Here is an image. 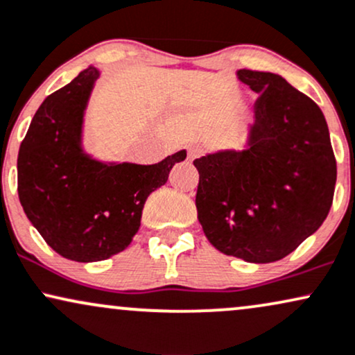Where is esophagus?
I'll use <instances>...</instances> for the list:
<instances>
[{"mask_svg":"<svg viewBox=\"0 0 355 355\" xmlns=\"http://www.w3.org/2000/svg\"><path fill=\"white\" fill-rule=\"evenodd\" d=\"M201 153H202V149L199 148V146H191V148L187 149V157L193 161V159H196V157L201 156Z\"/></svg>","mask_w":355,"mask_h":355,"instance_id":"esophagus-1","label":"esophagus"}]
</instances>
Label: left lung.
I'll list each match as a JSON object with an SVG mask.
<instances>
[{"instance_id":"8db88e82","label":"left lung","mask_w":355,"mask_h":355,"mask_svg":"<svg viewBox=\"0 0 355 355\" xmlns=\"http://www.w3.org/2000/svg\"><path fill=\"white\" fill-rule=\"evenodd\" d=\"M259 94L248 148L194 161L198 219L218 251L266 264L320 227L334 198L337 166L320 107L284 78L239 69Z\"/></svg>"}]
</instances>
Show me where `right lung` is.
<instances>
[{
  "instance_id": "obj_1",
  "label": "right lung",
  "mask_w": 355,
  "mask_h": 355,
  "mask_svg": "<svg viewBox=\"0 0 355 355\" xmlns=\"http://www.w3.org/2000/svg\"><path fill=\"white\" fill-rule=\"evenodd\" d=\"M99 71H81L36 111L18 154V196L46 244L66 259L104 261L131 244L148 196L186 159L157 164L96 161L83 149V121Z\"/></svg>"
}]
</instances>
